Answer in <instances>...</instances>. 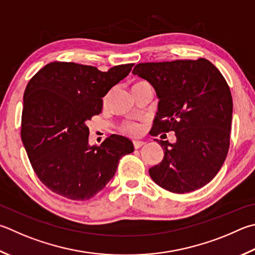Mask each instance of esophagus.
I'll return each instance as SVG.
<instances>
[{"label":"esophagus","instance_id":"1","mask_svg":"<svg viewBox=\"0 0 255 255\" xmlns=\"http://www.w3.org/2000/svg\"><path fill=\"white\" fill-rule=\"evenodd\" d=\"M145 145V141H141V140H135L133 141V147L138 149V148H140L141 146Z\"/></svg>","mask_w":255,"mask_h":255}]
</instances>
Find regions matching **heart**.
Masks as SVG:
<instances>
[{
	"mask_svg": "<svg viewBox=\"0 0 255 255\" xmlns=\"http://www.w3.org/2000/svg\"><path fill=\"white\" fill-rule=\"evenodd\" d=\"M106 100H107V98H106ZM141 129H142V126L140 124L138 123H125L123 126H122V130L129 133V135H132V136H136V135H139V133L141 132Z\"/></svg>",
	"mask_w": 255,
	"mask_h": 255,
	"instance_id": "heart-1",
	"label": "heart"
}]
</instances>
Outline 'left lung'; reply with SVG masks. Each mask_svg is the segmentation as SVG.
Masks as SVG:
<instances>
[{"instance_id":"left-lung-1","label":"left lung","mask_w":255,"mask_h":255,"mask_svg":"<svg viewBox=\"0 0 255 255\" xmlns=\"http://www.w3.org/2000/svg\"><path fill=\"white\" fill-rule=\"evenodd\" d=\"M133 75L147 80L159 98L152 136L174 131L176 142L158 140L161 163L149 168L154 182L184 194L215 177L230 148L233 101L219 69L204 58L139 63Z\"/></svg>"}]
</instances>
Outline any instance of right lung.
<instances>
[{
    "label": "right lung",
    "mask_w": 255,
    "mask_h": 255,
    "mask_svg": "<svg viewBox=\"0 0 255 255\" xmlns=\"http://www.w3.org/2000/svg\"><path fill=\"white\" fill-rule=\"evenodd\" d=\"M132 63L110 68L48 63L31 78L23 96L21 138L34 173L50 191L87 201L114 177L120 158L133 151L126 137L112 135L89 146L88 123L103 97L128 76Z\"/></svg>",
    "instance_id": "right-lung-1"
}]
</instances>
